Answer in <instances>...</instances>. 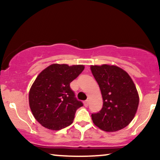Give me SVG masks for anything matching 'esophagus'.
Segmentation results:
<instances>
[{
	"label": "esophagus",
	"mask_w": 160,
	"mask_h": 160,
	"mask_svg": "<svg viewBox=\"0 0 160 160\" xmlns=\"http://www.w3.org/2000/svg\"><path fill=\"white\" fill-rule=\"evenodd\" d=\"M84 106H85V107H87V106H88V105H89V100H85V101L84 102Z\"/></svg>",
	"instance_id": "1"
}]
</instances>
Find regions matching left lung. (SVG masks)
<instances>
[{"label": "left lung", "instance_id": "8db88e82", "mask_svg": "<svg viewBox=\"0 0 160 160\" xmlns=\"http://www.w3.org/2000/svg\"><path fill=\"white\" fill-rule=\"evenodd\" d=\"M91 71L103 100L101 110L92 113L94 124L106 132L125 128L134 118L139 103L138 94L132 78L115 65H92Z\"/></svg>", "mask_w": 160, "mask_h": 160}]
</instances>
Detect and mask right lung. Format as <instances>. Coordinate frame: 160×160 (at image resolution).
<instances>
[{
    "instance_id": "obj_1",
    "label": "right lung",
    "mask_w": 160,
    "mask_h": 160,
    "mask_svg": "<svg viewBox=\"0 0 160 160\" xmlns=\"http://www.w3.org/2000/svg\"><path fill=\"white\" fill-rule=\"evenodd\" d=\"M82 65L52 64L37 76L29 92L35 119L44 128L60 130L72 124L76 110L83 106L70 83L84 71Z\"/></svg>"
}]
</instances>
